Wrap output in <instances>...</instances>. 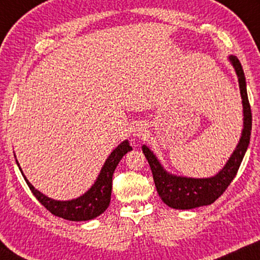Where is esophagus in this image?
Returning <instances> with one entry per match:
<instances>
[{
    "label": "esophagus",
    "mask_w": 260,
    "mask_h": 260,
    "mask_svg": "<svg viewBox=\"0 0 260 260\" xmlns=\"http://www.w3.org/2000/svg\"><path fill=\"white\" fill-rule=\"evenodd\" d=\"M145 127L142 125V124H138V125L135 127V130H134V133H135V136H137V137H143L144 135H145Z\"/></svg>",
    "instance_id": "1"
}]
</instances>
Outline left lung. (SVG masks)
I'll list each match as a JSON object with an SVG mask.
<instances>
[{
  "label": "left lung",
  "mask_w": 260,
  "mask_h": 260,
  "mask_svg": "<svg viewBox=\"0 0 260 260\" xmlns=\"http://www.w3.org/2000/svg\"><path fill=\"white\" fill-rule=\"evenodd\" d=\"M229 60L236 71L238 81H239L244 119L240 140L232 155L227 159L226 165L222 167L219 173H216L214 176L202 177V179L175 175L165 169L156 155L147 145H142V150H143V154L151 168L152 177H154V182L159 198L167 206L172 208L193 209L213 204L226 190V188L236 177L245 152L250 144L252 113L247 97L246 79H245L243 67L237 56L229 55Z\"/></svg>",
  "instance_id": "obj_1"
}]
</instances>
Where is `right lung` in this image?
Returning a JSON list of instances; mask_svg holds the SVG:
<instances>
[{"label":"right lung","mask_w":260,"mask_h":260,"mask_svg":"<svg viewBox=\"0 0 260 260\" xmlns=\"http://www.w3.org/2000/svg\"><path fill=\"white\" fill-rule=\"evenodd\" d=\"M130 150H133V148H131L129 141H123L118 147L113 149V151L106 158L97 180L94 181V183L92 184L90 189L86 193L80 195L79 198L66 201L54 200V199L46 197L41 191L35 189L33 184L24 176L17 159H15V161L21 174L24 177V181H26L28 187L31 190V193L34 194V197L38 199L39 202L44 205L52 214L59 216V218L70 220V221H87V220L97 218L109 207L110 200H111L113 172H115L116 167L118 166L123 156Z\"/></svg>","instance_id":"1"}]
</instances>
